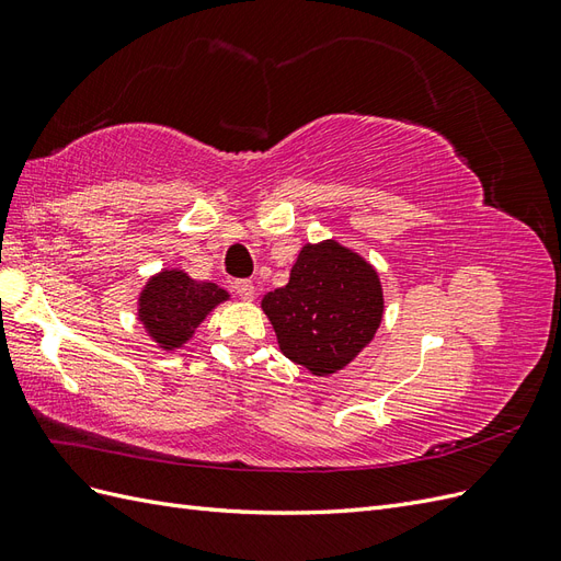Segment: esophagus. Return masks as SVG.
Instances as JSON below:
<instances>
[{"label": "esophagus", "mask_w": 561, "mask_h": 561, "mask_svg": "<svg viewBox=\"0 0 561 561\" xmlns=\"http://www.w3.org/2000/svg\"><path fill=\"white\" fill-rule=\"evenodd\" d=\"M231 287H233V293L239 295L243 301H252L254 299V285L250 280H236Z\"/></svg>", "instance_id": "34e87169"}]
</instances>
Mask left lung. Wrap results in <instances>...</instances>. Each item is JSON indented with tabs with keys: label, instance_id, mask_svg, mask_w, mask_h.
<instances>
[{
	"label": "left lung",
	"instance_id": "left-lung-1",
	"mask_svg": "<svg viewBox=\"0 0 561 561\" xmlns=\"http://www.w3.org/2000/svg\"><path fill=\"white\" fill-rule=\"evenodd\" d=\"M278 348L313 377H332L369 346L383 320L379 271L334 239L307 243L285 287L262 297Z\"/></svg>",
	"mask_w": 561,
	"mask_h": 561
}]
</instances>
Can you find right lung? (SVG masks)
Here are the masks:
<instances>
[{
    "instance_id": "1",
    "label": "right lung",
    "mask_w": 561,
    "mask_h": 561,
    "mask_svg": "<svg viewBox=\"0 0 561 561\" xmlns=\"http://www.w3.org/2000/svg\"><path fill=\"white\" fill-rule=\"evenodd\" d=\"M231 295L210 280H194L184 268H161L138 295V320L163 353H175L196 328Z\"/></svg>"
}]
</instances>
